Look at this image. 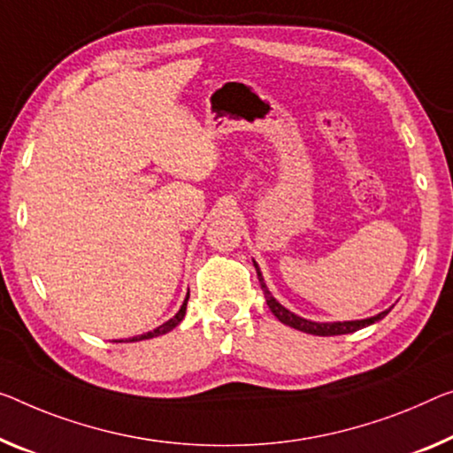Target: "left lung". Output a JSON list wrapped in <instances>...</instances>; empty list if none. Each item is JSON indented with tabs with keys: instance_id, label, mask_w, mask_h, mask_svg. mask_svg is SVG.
<instances>
[{
	"instance_id": "8db88e82",
	"label": "left lung",
	"mask_w": 453,
	"mask_h": 453,
	"mask_svg": "<svg viewBox=\"0 0 453 453\" xmlns=\"http://www.w3.org/2000/svg\"><path fill=\"white\" fill-rule=\"evenodd\" d=\"M255 269H257V265H255ZM257 277H259L261 289H263V294H265V302L269 305V310L273 311V316L280 319V322H283L285 326H291V328H296L299 332H305V334H316V336H340V334L357 332L360 328H365V326H371L374 322H379V319H382L388 314V310H387V311H380L379 316H372V318H366V319H354V322H332V324L310 322V319H303V318H299L296 314H291L289 310H285L283 305L269 294L267 285L263 283V275H261L259 269H257Z\"/></svg>"
}]
</instances>
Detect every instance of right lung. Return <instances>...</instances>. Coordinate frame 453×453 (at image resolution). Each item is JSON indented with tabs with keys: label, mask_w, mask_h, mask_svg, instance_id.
<instances>
[{
	"label": "right lung",
	"mask_w": 453,
	"mask_h": 453,
	"mask_svg": "<svg viewBox=\"0 0 453 453\" xmlns=\"http://www.w3.org/2000/svg\"><path fill=\"white\" fill-rule=\"evenodd\" d=\"M186 303H188V296H186L182 308H180V311H178L176 316H173L172 319H168V322H165V324L159 326V328H156L154 332H148V334H142V336L129 338V342H137V340H148V338H154V336H162V334L170 332L172 328H176V326H178L180 322H182V318H184V314H186Z\"/></svg>",
	"instance_id": "obj_1"
}]
</instances>
